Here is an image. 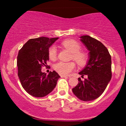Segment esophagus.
<instances>
[{"instance_id":"34e87169","label":"esophagus","mask_w":126,"mask_h":126,"mask_svg":"<svg viewBox=\"0 0 126 126\" xmlns=\"http://www.w3.org/2000/svg\"><path fill=\"white\" fill-rule=\"evenodd\" d=\"M62 78H69L70 76H64V75H62L61 76Z\"/></svg>"}]
</instances>
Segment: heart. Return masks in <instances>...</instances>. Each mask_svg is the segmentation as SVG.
<instances>
[{
	"instance_id": "1",
	"label": "heart",
	"mask_w": 126,
	"mask_h": 126,
	"mask_svg": "<svg viewBox=\"0 0 126 126\" xmlns=\"http://www.w3.org/2000/svg\"><path fill=\"white\" fill-rule=\"evenodd\" d=\"M62 44L66 48L72 53L71 59H73L80 66H85L88 61V54L85 51H80V45L74 40H67L63 41ZM50 59L54 60L57 57V49L54 46H52L48 50ZM75 68L73 62H59L54 64V69L57 73L62 75H67Z\"/></svg>"
}]
</instances>
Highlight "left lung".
<instances>
[{
    "mask_svg": "<svg viewBox=\"0 0 126 126\" xmlns=\"http://www.w3.org/2000/svg\"><path fill=\"white\" fill-rule=\"evenodd\" d=\"M80 41L89 50V60L79 74L88 78L82 81L78 78V84L72 89L73 94L80 100L93 101L101 96L110 81L111 57L105 46L89 35L80 37Z\"/></svg>",
    "mask_w": 126,
    "mask_h": 126,
    "instance_id": "left-lung-1",
    "label": "left lung"
}]
</instances>
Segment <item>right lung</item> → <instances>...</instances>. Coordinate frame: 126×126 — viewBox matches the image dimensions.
Wrapping results in <instances>:
<instances>
[{
    "instance_id": "right-lung-1",
    "label": "right lung",
    "mask_w": 126,
    "mask_h": 126,
    "mask_svg": "<svg viewBox=\"0 0 126 126\" xmlns=\"http://www.w3.org/2000/svg\"><path fill=\"white\" fill-rule=\"evenodd\" d=\"M58 38L41 37L30 39L19 51L18 77L23 88L32 96L41 98L49 94L60 78L54 70L48 75L41 72L43 66L47 67L49 48Z\"/></svg>"
}]
</instances>
